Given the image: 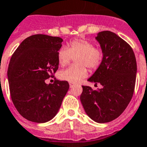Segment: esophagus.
Segmentation results:
<instances>
[{
  "mask_svg": "<svg viewBox=\"0 0 147 147\" xmlns=\"http://www.w3.org/2000/svg\"><path fill=\"white\" fill-rule=\"evenodd\" d=\"M69 85H70V88H72L73 86H74V83H71H71H70V84H69Z\"/></svg>",
  "mask_w": 147,
  "mask_h": 147,
  "instance_id": "34e87169",
  "label": "esophagus"
}]
</instances>
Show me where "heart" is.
I'll list each match as a JSON object with an SVG mask.
<instances>
[{
	"label": "heart",
	"mask_w": 147,
	"mask_h": 147,
	"mask_svg": "<svg viewBox=\"0 0 147 147\" xmlns=\"http://www.w3.org/2000/svg\"><path fill=\"white\" fill-rule=\"evenodd\" d=\"M102 53L94 47V44L84 38H76L70 41L69 47H62L57 53L59 64L65 67L76 58L77 66H73L61 71L59 74L60 80L76 83L86 78L88 75L87 67L96 70L100 67L102 60Z\"/></svg>",
	"instance_id": "b5f03b06"
}]
</instances>
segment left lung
Masks as SVG:
<instances>
[{
    "label": "left lung",
    "instance_id": "left-lung-1",
    "mask_svg": "<svg viewBox=\"0 0 147 147\" xmlns=\"http://www.w3.org/2000/svg\"><path fill=\"white\" fill-rule=\"evenodd\" d=\"M96 39L103 57L100 67L88 81L100 83L102 88L93 90L83 86L80 100L86 114L95 122L103 123L117 118L131 101L137 63L131 46L114 32H100Z\"/></svg>",
    "mask_w": 147,
    "mask_h": 147
}]
</instances>
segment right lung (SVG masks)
I'll return each mask as SVG.
<instances>
[{"label": "right lung", "mask_w": 147, "mask_h": 147, "mask_svg": "<svg viewBox=\"0 0 147 147\" xmlns=\"http://www.w3.org/2000/svg\"><path fill=\"white\" fill-rule=\"evenodd\" d=\"M63 39L43 34L32 35L18 47L9 64V86L14 106L32 122L51 120L57 114L69 89L67 81L53 78L59 68L57 53Z\"/></svg>", "instance_id": "right-lung-1"}]
</instances>
